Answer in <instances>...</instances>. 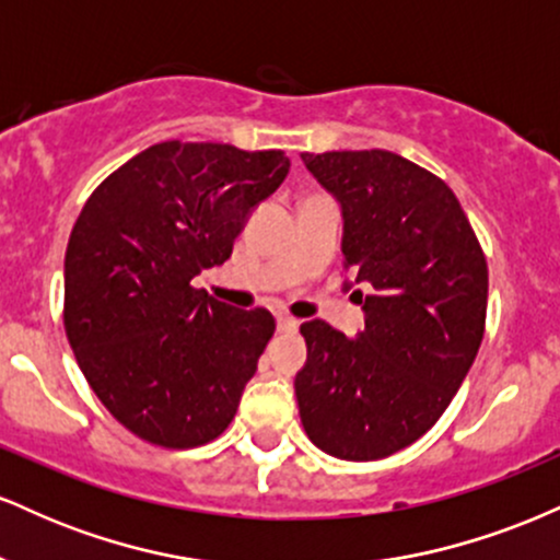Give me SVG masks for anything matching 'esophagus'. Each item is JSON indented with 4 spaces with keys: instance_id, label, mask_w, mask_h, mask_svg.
<instances>
[{
    "instance_id": "obj_1",
    "label": "esophagus",
    "mask_w": 560,
    "mask_h": 560,
    "mask_svg": "<svg viewBox=\"0 0 560 560\" xmlns=\"http://www.w3.org/2000/svg\"><path fill=\"white\" fill-rule=\"evenodd\" d=\"M276 324H279V331H294L300 326V320L287 316V313H279V316H276Z\"/></svg>"
}]
</instances>
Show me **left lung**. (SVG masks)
<instances>
[{
  "label": "left lung",
  "instance_id": "1",
  "mask_svg": "<svg viewBox=\"0 0 560 560\" xmlns=\"http://www.w3.org/2000/svg\"><path fill=\"white\" fill-rule=\"evenodd\" d=\"M342 202L345 262L371 294L361 337L326 320L300 326L294 378L305 434L342 460L413 445L445 413L477 358L487 320V258L453 189L387 150L302 152Z\"/></svg>",
  "mask_w": 560,
  "mask_h": 560
}]
</instances>
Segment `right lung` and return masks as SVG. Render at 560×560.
Returning a JSON list of instances; mask_svg holds the SVG:
<instances>
[{"mask_svg": "<svg viewBox=\"0 0 560 560\" xmlns=\"http://www.w3.org/2000/svg\"><path fill=\"white\" fill-rule=\"evenodd\" d=\"M287 173L281 150L173 139L113 171L83 205L62 320L89 387L139 440L199 447L234 421L276 320L191 279L231 258L249 210Z\"/></svg>", "mask_w": 560, "mask_h": 560, "instance_id": "add662e5", "label": "right lung"}]
</instances>
